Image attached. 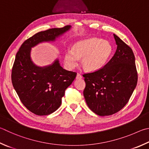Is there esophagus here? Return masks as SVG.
<instances>
[{"mask_svg": "<svg viewBox=\"0 0 149 149\" xmlns=\"http://www.w3.org/2000/svg\"><path fill=\"white\" fill-rule=\"evenodd\" d=\"M83 77L82 75H81L80 74H77V76H76V79H81V78Z\"/></svg>", "mask_w": 149, "mask_h": 149, "instance_id": "34e87169", "label": "esophagus"}]
</instances>
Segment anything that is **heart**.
Here are the masks:
<instances>
[{
	"instance_id": "heart-1",
	"label": "heart",
	"mask_w": 149,
	"mask_h": 149,
	"mask_svg": "<svg viewBox=\"0 0 149 149\" xmlns=\"http://www.w3.org/2000/svg\"><path fill=\"white\" fill-rule=\"evenodd\" d=\"M113 48L111 43L97 38H91L75 43L72 49L64 53V61L67 67L74 69L77 67L79 58H81L84 69L96 72L102 69L112 55Z\"/></svg>"
}]
</instances>
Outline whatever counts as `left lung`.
<instances>
[{
  "label": "left lung",
  "instance_id": "1",
  "mask_svg": "<svg viewBox=\"0 0 149 149\" xmlns=\"http://www.w3.org/2000/svg\"><path fill=\"white\" fill-rule=\"evenodd\" d=\"M114 35L117 45L115 55L98 71L83 76L86 83L83 95L88 107L100 116L117 113L129 101L137 83L133 51Z\"/></svg>",
  "mask_w": 149,
  "mask_h": 149
}]
</instances>
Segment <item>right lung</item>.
Segmentation results:
<instances>
[{"label": "right lung", "instance_id": "right-lung-1", "mask_svg": "<svg viewBox=\"0 0 149 149\" xmlns=\"http://www.w3.org/2000/svg\"><path fill=\"white\" fill-rule=\"evenodd\" d=\"M70 27L66 25L38 32L26 40L16 54L12 85L22 104L35 115H47L55 111L77 73L64 69L57 59L48 66H36L31 58V47L43 42L55 41Z\"/></svg>", "mask_w": 149, "mask_h": 149}]
</instances>
